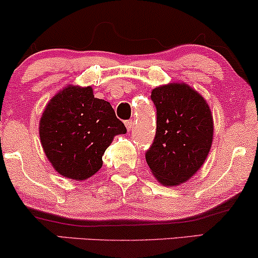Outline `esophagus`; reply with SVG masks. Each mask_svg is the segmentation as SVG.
<instances>
[{"label": "esophagus", "instance_id": "obj_1", "mask_svg": "<svg viewBox=\"0 0 258 258\" xmlns=\"http://www.w3.org/2000/svg\"><path fill=\"white\" fill-rule=\"evenodd\" d=\"M133 125H135V122H133V120H127L125 121V126L127 128V131H131L133 128Z\"/></svg>", "mask_w": 258, "mask_h": 258}]
</instances>
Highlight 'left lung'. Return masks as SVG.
Instances as JSON below:
<instances>
[{
    "mask_svg": "<svg viewBox=\"0 0 258 258\" xmlns=\"http://www.w3.org/2000/svg\"><path fill=\"white\" fill-rule=\"evenodd\" d=\"M151 99L157 128L145 154L148 166L160 184H184L203 166L212 148V110L203 96L185 83L157 86Z\"/></svg>",
    "mask_w": 258,
    "mask_h": 258,
    "instance_id": "obj_1",
    "label": "left lung"
}]
</instances>
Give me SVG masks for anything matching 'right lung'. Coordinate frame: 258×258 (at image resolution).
<instances>
[{"mask_svg":"<svg viewBox=\"0 0 258 258\" xmlns=\"http://www.w3.org/2000/svg\"><path fill=\"white\" fill-rule=\"evenodd\" d=\"M126 127L109 102L91 86L67 85L52 97L39 120L42 148L58 174L86 180L101 169L105 149Z\"/></svg>","mask_w":258,"mask_h":258,"instance_id":"add662e5","label":"right lung"}]
</instances>
